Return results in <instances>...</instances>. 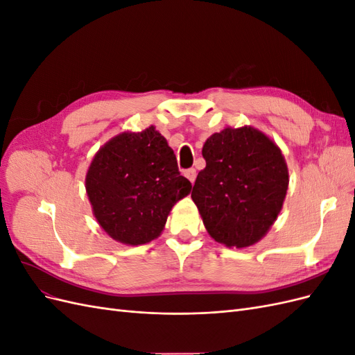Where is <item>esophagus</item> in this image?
<instances>
[{"label":"esophagus","instance_id":"34e87169","mask_svg":"<svg viewBox=\"0 0 355 355\" xmlns=\"http://www.w3.org/2000/svg\"><path fill=\"white\" fill-rule=\"evenodd\" d=\"M185 176L189 179L191 184H194V182H196V178H197V171H196V168H188V170H185Z\"/></svg>","mask_w":355,"mask_h":355}]
</instances>
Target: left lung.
Instances as JSON below:
<instances>
[{
  "instance_id": "1",
  "label": "left lung",
  "mask_w": 355,
  "mask_h": 355,
  "mask_svg": "<svg viewBox=\"0 0 355 355\" xmlns=\"http://www.w3.org/2000/svg\"><path fill=\"white\" fill-rule=\"evenodd\" d=\"M204 167L192 188L204 227L218 243L247 247L259 241L286 198L283 154L252 127L225 128L202 146Z\"/></svg>"
}]
</instances>
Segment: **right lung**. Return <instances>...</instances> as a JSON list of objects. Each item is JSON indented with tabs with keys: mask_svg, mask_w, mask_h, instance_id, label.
<instances>
[{
	"mask_svg": "<svg viewBox=\"0 0 355 355\" xmlns=\"http://www.w3.org/2000/svg\"><path fill=\"white\" fill-rule=\"evenodd\" d=\"M191 188L173 149L153 125L102 146L85 178L94 218L114 240L130 245L157 239L171 207Z\"/></svg>",
	"mask_w": 355,
	"mask_h": 355,
	"instance_id": "obj_1",
	"label": "right lung"
}]
</instances>
